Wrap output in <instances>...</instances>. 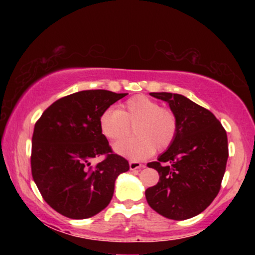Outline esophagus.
<instances>
[{"label":"esophagus","instance_id":"34e87169","mask_svg":"<svg viewBox=\"0 0 255 255\" xmlns=\"http://www.w3.org/2000/svg\"><path fill=\"white\" fill-rule=\"evenodd\" d=\"M128 165H130V169L131 170H134V169H139V168H141L142 167V165L140 162H138V161H131L128 162Z\"/></svg>","mask_w":255,"mask_h":255}]
</instances>
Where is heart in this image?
I'll list each match as a JSON object with an SVG mask.
<instances>
[{"label":"heart","instance_id":"heart-1","mask_svg":"<svg viewBox=\"0 0 255 255\" xmlns=\"http://www.w3.org/2000/svg\"><path fill=\"white\" fill-rule=\"evenodd\" d=\"M99 125L101 133L110 141L127 137L133 127V138L115 145L118 154L132 160L147 158L154 149L165 151L173 144L179 128L173 110L144 95L131 97L120 109L108 108L101 114Z\"/></svg>","mask_w":255,"mask_h":255}]
</instances>
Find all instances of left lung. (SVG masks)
Wrapping results in <instances>:
<instances>
[{
  "label": "left lung",
  "instance_id": "left-lung-1",
  "mask_svg": "<svg viewBox=\"0 0 255 255\" xmlns=\"http://www.w3.org/2000/svg\"><path fill=\"white\" fill-rule=\"evenodd\" d=\"M169 104L177 117L173 144L148 162L159 173L155 186L145 191L153 210L174 221L204 211L221 189L229 156L228 135L215 115L180 94L151 93Z\"/></svg>",
  "mask_w": 255,
  "mask_h": 255
}]
</instances>
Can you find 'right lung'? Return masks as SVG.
I'll use <instances>...</instances> for the list:
<instances>
[{"label": "right lung", "instance_id": "obj_1", "mask_svg": "<svg viewBox=\"0 0 255 255\" xmlns=\"http://www.w3.org/2000/svg\"><path fill=\"white\" fill-rule=\"evenodd\" d=\"M128 94L82 90L61 97L34 125L31 172L45 202L72 219L99 214L113 198L115 181L128 172L127 159L101 133V114ZM102 155L95 166L91 160Z\"/></svg>", "mask_w": 255, "mask_h": 255}]
</instances>
